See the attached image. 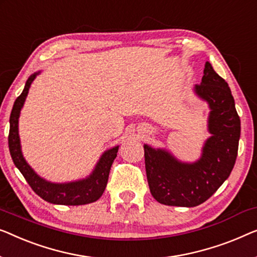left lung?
<instances>
[{
	"label": "left lung",
	"instance_id": "obj_1",
	"mask_svg": "<svg viewBox=\"0 0 257 257\" xmlns=\"http://www.w3.org/2000/svg\"><path fill=\"white\" fill-rule=\"evenodd\" d=\"M196 95L210 107L211 137L196 162H181L168 151L144 145L145 166L152 196L169 206L193 207L210 198L227 180L237 156L240 117L226 81L206 62Z\"/></svg>",
	"mask_w": 257,
	"mask_h": 257
}]
</instances>
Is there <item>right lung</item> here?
Here are the masks:
<instances>
[{"label": "right lung", "mask_w": 257, "mask_h": 257, "mask_svg": "<svg viewBox=\"0 0 257 257\" xmlns=\"http://www.w3.org/2000/svg\"><path fill=\"white\" fill-rule=\"evenodd\" d=\"M39 73L40 72L32 74L29 77L23 92L16 98L13 110H11L8 137L11 159L32 190L46 202L59 204V205H84V204L94 203L105 190L111 166H112L113 160L116 159L119 146L104 152L95 169L88 177L83 180L69 182V183H52V182L44 180L28 165L22 154L21 140L18 136V118H20L21 110L28 96L30 85Z\"/></svg>", "instance_id": "add662e5"}]
</instances>
